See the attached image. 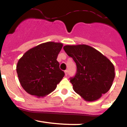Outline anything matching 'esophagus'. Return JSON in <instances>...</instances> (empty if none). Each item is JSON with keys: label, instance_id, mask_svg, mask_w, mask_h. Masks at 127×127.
<instances>
[{"label": "esophagus", "instance_id": "1", "mask_svg": "<svg viewBox=\"0 0 127 127\" xmlns=\"http://www.w3.org/2000/svg\"><path fill=\"white\" fill-rule=\"evenodd\" d=\"M65 76H67V74H68V70H65Z\"/></svg>", "mask_w": 127, "mask_h": 127}]
</instances>
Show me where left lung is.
Instances as JSON below:
<instances>
[{
    "instance_id": "1",
    "label": "left lung",
    "mask_w": 127,
    "mask_h": 127,
    "mask_svg": "<svg viewBox=\"0 0 127 127\" xmlns=\"http://www.w3.org/2000/svg\"><path fill=\"white\" fill-rule=\"evenodd\" d=\"M64 49L76 64V73L70 82L73 90L84 100L95 101L110 89L115 69L106 57L86 44L66 45Z\"/></svg>"
}]
</instances>
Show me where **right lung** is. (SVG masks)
<instances>
[{"mask_svg": "<svg viewBox=\"0 0 127 127\" xmlns=\"http://www.w3.org/2000/svg\"><path fill=\"white\" fill-rule=\"evenodd\" d=\"M63 44L44 43L29 49L18 61L16 71L23 88L37 97L54 91L65 75L57 57Z\"/></svg>", "mask_w": 127, "mask_h": 127, "instance_id": "right-lung-1", "label": "right lung"}]
</instances>
